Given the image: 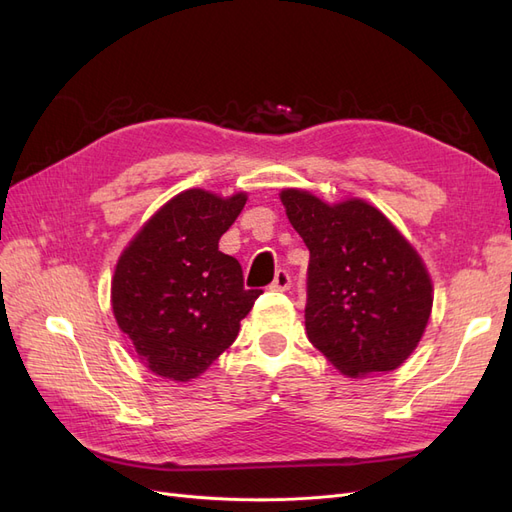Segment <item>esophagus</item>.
I'll return each mask as SVG.
<instances>
[{
    "mask_svg": "<svg viewBox=\"0 0 512 512\" xmlns=\"http://www.w3.org/2000/svg\"><path fill=\"white\" fill-rule=\"evenodd\" d=\"M290 284H292V277H290V273L286 271V269H277L275 271V277H273V282H271V290H288L290 288Z\"/></svg>",
    "mask_w": 512,
    "mask_h": 512,
    "instance_id": "esophagus-1",
    "label": "esophagus"
}]
</instances>
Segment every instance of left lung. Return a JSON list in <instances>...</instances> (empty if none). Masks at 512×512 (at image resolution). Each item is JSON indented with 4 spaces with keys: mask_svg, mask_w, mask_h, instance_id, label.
I'll list each match as a JSON object with an SVG mask.
<instances>
[{
    "mask_svg": "<svg viewBox=\"0 0 512 512\" xmlns=\"http://www.w3.org/2000/svg\"><path fill=\"white\" fill-rule=\"evenodd\" d=\"M280 198L309 250V342L352 378L397 369L421 342L433 303L414 247L363 200L331 207L301 190Z\"/></svg>",
    "mask_w": 512,
    "mask_h": 512,
    "instance_id": "8db88e82",
    "label": "left lung"
}]
</instances>
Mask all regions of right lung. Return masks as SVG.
Listing matches in <instances>:
<instances>
[{
  "instance_id": "obj_1",
  "label": "right lung",
  "mask_w": 512,
  "mask_h": 512,
  "mask_svg": "<svg viewBox=\"0 0 512 512\" xmlns=\"http://www.w3.org/2000/svg\"><path fill=\"white\" fill-rule=\"evenodd\" d=\"M247 196L181 192L123 250L113 277V312L153 374L188 382L237 339L262 290L243 286L237 258L220 252Z\"/></svg>"
}]
</instances>
